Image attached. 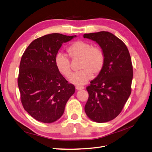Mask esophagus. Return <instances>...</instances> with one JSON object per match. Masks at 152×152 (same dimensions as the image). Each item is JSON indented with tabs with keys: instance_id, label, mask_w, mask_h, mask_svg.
<instances>
[{
	"instance_id": "1",
	"label": "esophagus",
	"mask_w": 152,
	"mask_h": 152,
	"mask_svg": "<svg viewBox=\"0 0 152 152\" xmlns=\"http://www.w3.org/2000/svg\"><path fill=\"white\" fill-rule=\"evenodd\" d=\"M75 88H76L77 90H82V89H84V86H76Z\"/></svg>"
}]
</instances>
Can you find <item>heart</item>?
<instances>
[{
  "instance_id": "1",
  "label": "heart",
  "mask_w": 152,
  "mask_h": 152,
  "mask_svg": "<svg viewBox=\"0 0 152 152\" xmlns=\"http://www.w3.org/2000/svg\"><path fill=\"white\" fill-rule=\"evenodd\" d=\"M67 52L72 59L80 58L79 69L71 76L73 84L84 85L93 78V74L98 75L102 71L105 63V55L103 49L84 40H77L67 48ZM58 71L66 78L72 74L71 63L69 58L63 53H58L54 58Z\"/></svg>"
}]
</instances>
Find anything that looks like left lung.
<instances>
[{"label": "left lung", "mask_w": 152, "mask_h": 152, "mask_svg": "<svg viewBox=\"0 0 152 152\" xmlns=\"http://www.w3.org/2000/svg\"><path fill=\"white\" fill-rule=\"evenodd\" d=\"M84 37L97 42L105 55L102 71L86 87L89 98L85 112L92 121L107 122L120 114L131 93L130 54L126 44L108 31L85 34Z\"/></svg>", "instance_id": "obj_1"}]
</instances>
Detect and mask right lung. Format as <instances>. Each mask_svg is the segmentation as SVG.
<instances>
[{"label":"right lung","instance_id":"1","mask_svg":"<svg viewBox=\"0 0 152 152\" xmlns=\"http://www.w3.org/2000/svg\"><path fill=\"white\" fill-rule=\"evenodd\" d=\"M76 35L51 34L36 39L25 50L18 78L21 102L35 120L52 123L64 113L75 86L59 73L54 58L63 43Z\"/></svg>","mask_w":152,"mask_h":152}]
</instances>
